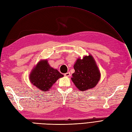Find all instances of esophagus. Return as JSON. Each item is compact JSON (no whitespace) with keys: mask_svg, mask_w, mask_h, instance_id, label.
Listing matches in <instances>:
<instances>
[{"mask_svg":"<svg viewBox=\"0 0 132 132\" xmlns=\"http://www.w3.org/2000/svg\"><path fill=\"white\" fill-rule=\"evenodd\" d=\"M64 76H67V77H69V76H70V73L69 72H67V73L64 74Z\"/></svg>","mask_w":132,"mask_h":132,"instance_id":"34e87169","label":"esophagus"}]
</instances>
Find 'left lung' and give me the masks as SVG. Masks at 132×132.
<instances>
[{
    "instance_id": "8db88e82",
    "label": "left lung",
    "mask_w": 132,
    "mask_h": 132,
    "mask_svg": "<svg viewBox=\"0 0 132 132\" xmlns=\"http://www.w3.org/2000/svg\"><path fill=\"white\" fill-rule=\"evenodd\" d=\"M75 72L71 80L81 91L92 88L99 81L101 74L92 56L79 58L74 65Z\"/></svg>"
}]
</instances>
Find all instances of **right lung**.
Returning <instances> with one entry per match:
<instances>
[{"mask_svg":"<svg viewBox=\"0 0 132 132\" xmlns=\"http://www.w3.org/2000/svg\"><path fill=\"white\" fill-rule=\"evenodd\" d=\"M63 76L57 70L50 67L47 60L41 61L31 71L29 79L39 90L48 91L56 81Z\"/></svg>","mask_w":132,"mask_h":132,"instance_id":"obj_1","label":"right lung"}]
</instances>
